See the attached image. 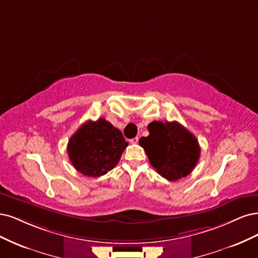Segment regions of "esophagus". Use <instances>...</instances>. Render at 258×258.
<instances>
[{
    "instance_id": "obj_1",
    "label": "esophagus",
    "mask_w": 258,
    "mask_h": 258,
    "mask_svg": "<svg viewBox=\"0 0 258 258\" xmlns=\"http://www.w3.org/2000/svg\"><path fill=\"white\" fill-rule=\"evenodd\" d=\"M138 140H139V138H138V137H134V138L130 140V143H131V144H133V145H136V144L138 143Z\"/></svg>"
}]
</instances>
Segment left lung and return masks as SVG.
Segmentation results:
<instances>
[{
  "label": "left lung",
  "mask_w": 258,
  "mask_h": 258,
  "mask_svg": "<svg viewBox=\"0 0 258 258\" xmlns=\"http://www.w3.org/2000/svg\"><path fill=\"white\" fill-rule=\"evenodd\" d=\"M149 136L141 137L150 164L162 177L177 181L192 172L201 156L196 137L177 121H153L148 125Z\"/></svg>",
  "instance_id": "obj_1"
}]
</instances>
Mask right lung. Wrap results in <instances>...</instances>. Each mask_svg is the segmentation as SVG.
I'll use <instances>...</instances> for the list:
<instances>
[{
    "label": "right lung",
    "instance_id": "right-lung-1",
    "mask_svg": "<svg viewBox=\"0 0 258 258\" xmlns=\"http://www.w3.org/2000/svg\"><path fill=\"white\" fill-rule=\"evenodd\" d=\"M128 143L122 133L104 118L88 121L70 138L68 153L71 163L88 177H101L121 159Z\"/></svg>",
    "mask_w": 258,
    "mask_h": 258
}]
</instances>
